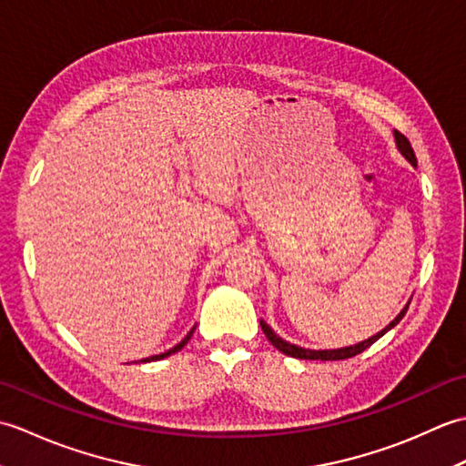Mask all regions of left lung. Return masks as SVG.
Instances as JSON below:
<instances>
[{"label":"left lung","instance_id":"left-lung-1","mask_svg":"<svg viewBox=\"0 0 466 466\" xmlns=\"http://www.w3.org/2000/svg\"><path fill=\"white\" fill-rule=\"evenodd\" d=\"M394 140H397V146H399L400 154H402L404 157H407V160H409L412 166L417 164V156H414L412 146H410V142L407 140V136L400 134V132L397 130V132H394ZM409 304H410V302H409ZM409 304L404 306V309L400 310V314L397 316V319H394L389 326H386L384 330H380L379 334H374L372 339L362 340V342L354 344V346H346V349H339V350H310V349H300V346H294V344H290V342L282 340L280 336H276L274 330H272L270 326L266 324V322L260 320V326H262V332L266 334V339H268V340L272 342L274 349H279L280 352L292 356V359H304V360H344V359H352V356L364 352L366 349H369L370 344H374L376 340H379L384 332H389V330L392 329V326H397V324L402 320V316L407 314Z\"/></svg>","mask_w":466,"mask_h":466}]
</instances>
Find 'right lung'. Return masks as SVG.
Here are the masks:
<instances>
[{"mask_svg": "<svg viewBox=\"0 0 466 466\" xmlns=\"http://www.w3.org/2000/svg\"><path fill=\"white\" fill-rule=\"evenodd\" d=\"M192 332H194V329L187 332L186 336H184V340L180 342V344H176L174 349H170V350H166V352H162V354H156V356H150V359H144L142 362H150V360H160V359H166V356H170V354H174V352H177V350H182L184 346L187 344V340H190V336H192Z\"/></svg>", "mask_w": 466, "mask_h": 466, "instance_id": "1", "label": "right lung"}]
</instances>
